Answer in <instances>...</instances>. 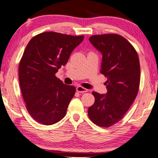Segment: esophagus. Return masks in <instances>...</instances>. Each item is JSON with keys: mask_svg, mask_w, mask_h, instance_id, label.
<instances>
[{"mask_svg": "<svg viewBox=\"0 0 158 158\" xmlns=\"http://www.w3.org/2000/svg\"><path fill=\"white\" fill-rule=\"evenodd\" d=\"M77 91L78 93H87V89L86 88H84V87H81V86H78L77 87Z\"/></svg>", "mask_w": 158, "mask_h": 158, "instance_id": "34e87169", "label": "esophagus"}]
</instances>
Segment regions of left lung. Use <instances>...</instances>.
<instances>
[{
    "label": "left lung",
    "instance_id": "1",
    "mask_svg": "<svg viewBox=\"0 0 158 158\" xmlns=\"http://www.w3.org/2000/svg\"><path fill=\"white\" fill-rule=\"evenodd\" d=\"M89 41L102 53V74L107 78L106 95L93 92L95 103L88 109L91 121L109 127L123 119L136 97L140 85V63L135 48L116 33L94 35Z\"/></svg>",
    "mask_w": 158,
    "mask_h": 158
}]
</instances>
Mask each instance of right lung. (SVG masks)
I'll return each instance as SVG.
<instances>
[{
    "instance_id": "right-lung-1",
    "label": "right lung",
    "mask_w": 158,
    "mask_h": 158,
    "mask_svg": "<svg viewBox=\"0 0 158 158\" xmlns=\"http://www.w3.org/2000/svg\"><path fill=\"white\" fill-rule=\"evenodd\" d=\"M84 35L44 32L31 39L19 65V86L30 115L38 123L53 125L65 115L76 87L55 76L69 60Z\"/></svg>"
}]
</instances>
